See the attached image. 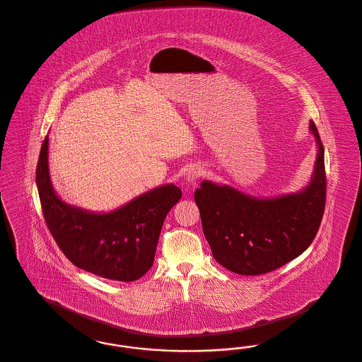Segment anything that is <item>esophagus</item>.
<instances>
[{"instance_id":"1","label":"esophagus","mask_w":362,"mask_h":362,"mask_svg":"<svg viewBox=\"0 0 362 362\" xmlns=\"http://www.w3.org/2000/svg\"><path fill=\"white\" fill-rule=\"evenodd\" d=\"M202 175H203L202 168L194 165V167L188 168L187 173H186V182H187V183H194L197 179H199Z\"/></svg>"}]
</instances>
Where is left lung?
<instances>
[{
  "label": "left lung",
  "instance_id": "8db88e82",
  "mask_svg": "<svg viewBox=\"0 0 362 362\" xmlns=\"http://www.w3.org/2000/svg\"><path fill=\"white\" fill-rule=\"evenodd\" d=\"M318 155L312 182L298 194L257 199L228 186L202 182L194 199L215 261L237 274L270 273L312 245L324 216V146L310 123Z\"/></svg>",
  "mask_w": 362,
  "mask_h": 362
}]
</instances>
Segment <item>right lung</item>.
I'll list each match as a JSON object with an SVG mask.
<instances>
[{"label": "right lung", "instance_id": "1", "mask_svg": "<svg viewBox=\"0 0 362 362\" xmlns=\"http://www.w3.org/2000/svg\"><path fill=\"white\" fill-rule=\"evenodd\" d=\"M48 140L44 139L40 151L36 183L45 223L57 246L78 269L113 281H136L153 263L163 222L182 198V189L174 185L153 188L108 214L68 206L50 185Z\"/></svg>", "mask_w": 362, "mask_h": 362}]
</instances>
